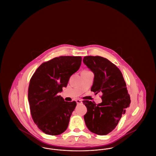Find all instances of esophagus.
Instances as JSON below:
<instances>
[{
	"label": "esophagus",
	"instance_id": "obj_1",
	"mask_svg": "<svg viewBox=\"0 0 156 156\" xmlns=\"http://www.w3.org/2000/svg\"><path fill=\"white\" fill-rule=\"evenodd\" d=\"M76 104H78V105L82 104V100H81V99L76 100Z\"/></svg>",
	"mask_w": 156,
	"mask_h": 156
}]
</instances>
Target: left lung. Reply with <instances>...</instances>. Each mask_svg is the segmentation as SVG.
<instances>
[{
    "label": "left lung",
    "instance_id": "1",
    "mask_svg": "<svg viewBox=\"0 0 156 156\" xmlns=\"http://www.w3.org/2000/svg\"><path fill=\"white\" fill-rule=\"evenodd\" d=\"M83 62L94 74L90 90L95 94H103L101 104L97 105L89 101L82 102L87 108L84 120L91 132L106 135L118 125L130 104L126 82L119 68L105 58L86 56Z\"/></svg>",
    "mask_w": 156,
    "mask_h": 156
}]
</instances>
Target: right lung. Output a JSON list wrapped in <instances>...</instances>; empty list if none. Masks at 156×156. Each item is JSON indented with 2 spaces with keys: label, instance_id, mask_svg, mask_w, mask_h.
Listing matches in <instances>:
<instances>
[{
  "label": "right lung",
  "instance_id": "add662e5",
  "mask_svg": "<svg viewBox=\"0 0 156 156\" xmlns=\"http://www.w3.org/2000/svg\"><path fill=\"white\" fill-rule=\"evenodd\" d=\"M81 57L61 56L43 63L30 80L28 99L34 122L47 134L67 130L76 102H66L57 94L81 64Z\"/></svg>",
  "mask_w": 156,
  "mask_h": 156
}]
</instances>
